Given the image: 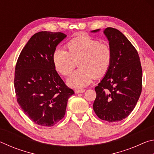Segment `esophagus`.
Segmentation results:
<instances>
[{"mask_svg": "<svg viewBox=\"0 0 154 154\" xmlns=\"http://www.w3.org/2000/svg\"><path fill=\"white\" fill-rule=\"evenodd\" d=\"M85 92V90H82V89H81V90H75V92L76 93V94H79V93H83Z\"/></svg>", "mask_w": 154, "mask_h": 154, "instance_id": "1", "label": "esophagus"}]
</instances>
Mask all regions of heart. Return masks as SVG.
Wrapping results in <instances>:
<instances>
[{
	"instance_id": "heart-1",
	"label": "heart",
	"mask_w": 154,
	"mask_h": 154,
	"mask_svg": "<svg viewBox=\"0 0 154 154\" xmlns=\"http://www.w3.org/2000/svg\"><path fill=\"white\" fill-rule=\"evenodd\" d=\"M67 51L56 49L52 55L54 68L63 76H69L78 63L80 69L68 79L69 86L81 88L90 84L94 78L105 76L112 62L111 47L100 43L98 40L88 35L72 38L66 45Z\"/></svg>"
}]
</instances>
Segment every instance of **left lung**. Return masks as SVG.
<instances>
[{"instance_id":"left-lung-1","label":"left lung","mask_w":154,"mask_h":154,"mask_svg":"<svg viewBox=\"0 0 154 154\" xmlns=\"http://www.w3.org/2000/svg\"><path fill=\"white\" fill-rule=\"evenodd\" d=\"M104 34L113 57L107 73L95 87L93 109L100 119L116 122L127 118L137 105L142 90V68L137 49L120 31L109 27Z\"/></svg>"}]
</instances>
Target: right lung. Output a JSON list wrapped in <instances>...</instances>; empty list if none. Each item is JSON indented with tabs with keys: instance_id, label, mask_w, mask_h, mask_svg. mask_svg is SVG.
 Masks as SVG:
<instances>
[{
	"instance_id": "right-lung-1",
	"label": "right lung",
	"mask_w": 154,
	"mask_h": 154,
	"mask_svg": "<svg viewBox=\"0 0 154 154\" xmlns=\"http://www.w3.org/2000/svg\"><path fill=\"white\" fill-rule=\"evenodd\" d=\"M65 34L41 31L21 51L15 66L14 88L17 103L31 120L51 127L64 118L74 91L54 68L52 55Z\"/></svg>"
}]
</instances>
